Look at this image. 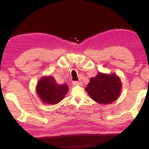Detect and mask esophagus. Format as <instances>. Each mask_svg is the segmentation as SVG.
I'll return each mask as SVG.
<instances>
[{
    "label": "esophagus",
    "mask_w": 149,
    "mask_h": 149,
    "mask_svg": "<svg viewBox=\"0 0 149 149\" xmlns=\"http://www.w3.org/2000/svg\"><path fill=\"white\" fill-rule=\"evenodd\" d=\"M72 84L74 85H82L83 82L82 81H73Z\"/></svg>",
    "instance_id": "34e87169"
}]
</instances>
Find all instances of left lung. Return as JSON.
<instances>
[{
  "label": "left lung",
  "instance_id": "obj_1",
  "mask_svg": "<svg viewBox=\"0 0 149 149\" xmlns=\"http://www.w3.org/2000/svg\"><path fill=\"white\" fill-rule=\"evenodd\" d=\"M122 88V83L114 74L99 73L95 77L91 78L85 90L91 98L100 104H110L118 99Z\"/></svg>",
  "mask_w": 149,
  "mask_h": 149
}]
</instances>
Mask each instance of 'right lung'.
<instances>
[{
    "label": "right lung",
    "instance_id": "1",
    "mask_svg": "<svg viewBox=\"0 0 149 149\" xmlns=\"http://www.w3.org/2000/svg\"><path fill=\"white\" fill-rule=\"evenodd\" d=\"M36 91L44 103L55 104L64 99L68 86L65 84H58L52 76L45 77L38 82Z\"/></svg>",
    "mask_w": 149,
    "mask_h": 149
}]
</instances>
